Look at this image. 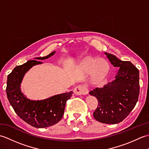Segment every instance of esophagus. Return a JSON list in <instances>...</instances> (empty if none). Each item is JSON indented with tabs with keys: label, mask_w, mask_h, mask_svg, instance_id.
<instances>
[{
	"label": "esophagus",
	"mask_w": 149,
	"mask_h": 149,
	"mask_svg": "<svg viewBox=\"0 0 149 149\" xmlns=\"http://www.w3.org/2000/svg\"><path fill=\"white\" fill-rule=\"evenodd\" d=\"M74 92L75 95H86L88 93V89L87 85L80 84L76 86L74 90Z\"/></svg>",
	"instance_id": "esophagus-1"
}]
</instances>
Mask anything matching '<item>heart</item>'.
<instances>
[{"instance_id":"heart-1","label":"heart","mask_w":149,"mask_h":149,"mask_svg":"<svg viewBox=\"0 0 149 149\" xmlns=\"http://www.w3.org/2000/svg\"><path fill=\"white\" fill-rule=\"evenodd\" d=\"M83 67L88 73H93V78L95 81L102 79L108 72L109 65L103 59L87 58L83 63Z\"/></svg>"}]
</instances>
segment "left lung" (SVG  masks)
I'll use <instances>...</instances> for the list:
<instances>
[{"label": "left lung", "mask_w": 149, "mask_h": 149, "mask_svg": "<svg viewBox=\"0 0 149 149\" xmlns=\"http://www.w3.org/2000/svg\"><path fill=\"white\" fill-rule=\"evenodd\" d=\"M110 63L118 69L115 79L103 88H96L89 93L97 98L98 106L93 112L95 119L107 124L122 122L133 109L140 93L139 70L130 61H123L104 52Z\"/></svg>", "instance_id": "8db88e82"}]
</instances>
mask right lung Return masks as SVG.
Returning a JSON list of instances; mask_svg holds the SVG:
<instances>
[{
  "label": "right lung",
  "mask_w": 149,
  "mask_h": 149,
  "mask_svg": "<svg viewBox=\"0 0 149 149\" xmlns=\"http://www.w3.org/2000/svg\"><path fill=\"white\" fill-rule=\"evenodd\" d=\"M55 52L54 51L47 56L34 59H48ZM42 63L37 60H29L16 66L8 75L6 90L9 102L15 113L28 124L36 128L49 127L60 121L64 114L66 101L73 93V91H69L41 100H32L25 97L20 90L24 75L33 66Z\"/></svg>",
  "instance_id": "1"
}]
</instances>
